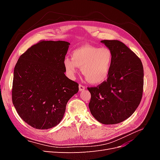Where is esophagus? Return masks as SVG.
Returning a JSON list of instances; mask_svg holds the SVG:
<instances>
[{
  "label": "esophagus",
  "mask_w": 160,
  "mask_h": 160,
  "mask_svg": "<svg viewBox=\"0 0 160 160\" xmlns=\"http://www.w3.org/2000/svg\"><path fill=\"white\" fill-rule=\"evenodd\" d=\"M85 87L82 85H79V91H83V90H85Z\"/></svg>",
  "instance_id": "1"
}]
</instances>
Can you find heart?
I'll return each mask as SVG.
<instances>
[{"label": "heart", "instance_id": "heart-1", "mask_svg": "<svg viewBox=\"0 0 160 160\" xmlns=\"http://www.w3.org/2000/svg\"><path fill=\"white\" fill-rule=\"evenodd\" d=\"M113 52L108 47L85 45L71 52V59L65 57L63 65L70 78H74L81 67L82 73L89 83L101 84L108 79L112 68Z\"/></svg>", "mask_w": 160, "mask_h": 160}]
</instances>
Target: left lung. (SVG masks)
<instances>
[{
    "instance_id": "1",
    "label": "left lung",
    "mask_w": 160,
    "mask_h": 160,
    "mask_svg": "<svg viewBox=\"0 0 160 160\" xmlns=\"http://www.w3.org/2000/svg\"><path fill=\"white\" fill-rule=\"evenodd\" d=\"M112 51L113 61L107 81L88 88L89 108L99 122L117 124L129 118L139 106L143 88V67L139 58L118 40L101 41Z\"/></svg>"
}]
</instances>
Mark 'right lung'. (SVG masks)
Masks as SVG:
<instances>
[{
    "instance_id": "right-lung-1",
    "label": "right lung",
    "mask_w": 160,
    "mask_h": 160,
    "mask_svg": "<svg viewBox=\"0 0 160 160\" xmlns=\"http://www.w3.org/2000/svg\"><path fill=\"white\" fill-rule=\"evenodd\" d=\"M70 43L41 41L24 52L14 69L12 103L21 119L38 129L54 128L63 118L79 84L65 75Z\"/></svg>"
}]
</instances>
